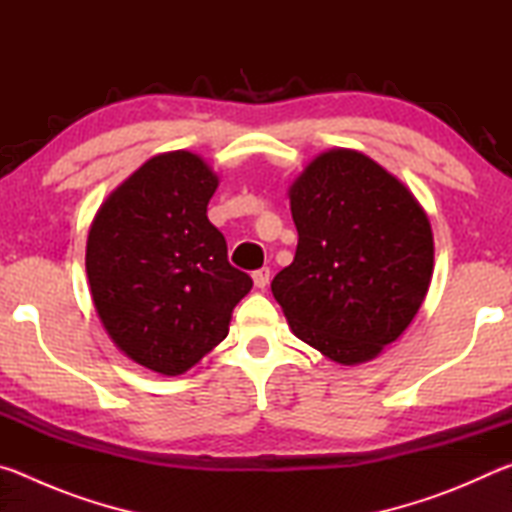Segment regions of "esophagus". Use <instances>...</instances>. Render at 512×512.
<instances>
[{
  "instance_id": "34e87169",
  "label": "esophagus",
  "mask_w": 512,
  "mask_h": 512,
  "mask_svg": "<svg viewBox=\"0 0 512 512\" xmlns=\"http://www.w3.org/2000/svg\"><path fill=\"white\" fill-rule=\"evenodd\" d=\"M268 280H271V268H259V271L253 273V282L257 289H266Z\"/></svg>"
}]
</instances>
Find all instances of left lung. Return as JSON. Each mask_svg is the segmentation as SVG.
<instances>
[{
  "mask_svg": "<svg viewBox=\"0 0 512 512\" xmlns=\"http://www.w3.org/2000/svg\"><path fill=\"white\" fill-rule=\"evenodd\" d=\"M293 262L273 277L291 332L327 359H375L418 314L433 273L427 212L368 155L332 149L289 189Z\"/></svg>",
  "mask_w": 512,
  "mask_h": 512,
  "instance_id": "left-lung-1",
  "label": "left lung"
}]
</instances>
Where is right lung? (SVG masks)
Segmentation results:
<instances>
[{
	"mask_svg": "<svg viewBox=\"0 0 512 512\" xmlns=\"http://www.w3.org/2000/svg\"><path fill=\"white\" fill-rule=\"evenodd\" d=\"M216 187L201 155L160 153L103 201L90 225L94 309L112 343L160 375H183L219 345L232 309L253 289L207 219Z\"/></svg>",
	"mask_w": 512,
	"mask_h": 512,
	"instance_id": "add662e5",
	"label": "right lung"
}]
</instances>
